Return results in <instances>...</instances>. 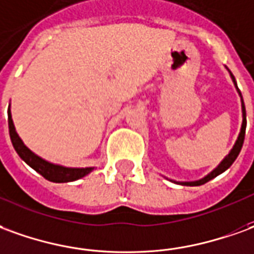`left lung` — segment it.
Instances as JSON below:
<instances>
[{"label":"left lung","mask_w":254,"mask_h":254,"mask_svg":"<svg viewBox=\"0 0 254 254\" xmlns=\"http://www.w3.org/2000/svg\"><path fill=\"white\" fill-rule=\"evenodd\" d=\"M232 81H234V85H235V88L238 89V86H237V82H235V78L231 74ZM239 92V89H238ZM239 95H241V92H239ZM242 97V96H241ZM242 114H244V121H242V127H241V133H239L238 140H237V143L234 145V148L231 150V152L227 155L224 159H223V162L216 168V169L212 172V173H209L206 177H203L201 180H198V182H190V183H182L183 186H202V184H205L209 180H212L216 176H219L220 173H223L224 170H227L232 164H234V161L237 159V157L239 155V152H241V148H242V145H244V140H245V132H246V110H245V104L244 100H242Z\"/></svg>","instance_id":"1"}]
</instances>
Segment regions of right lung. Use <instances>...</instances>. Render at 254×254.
I'll return each mask as SVG.
<instances>
[{
  "instance_id": "add662e5",
  "label": "right lung",
  "mask_w": 254,
  "mask_h": 254,
  "mask_svg": "<svg viewBox=\"0 0 254 254\" xmlns=\"http://www.w3.org/2000/svg\"><path fill=\"white\" fill-rule=\"evenodd\" d=\"M8 127H9V136L10 141L13 144V148L16 152L19 154V157L22 158L23 161L31 166L35 172H38L41 176H44L47 180L53 183H67L78 180L81 177L86 176L90 173L93 168H84V169H75V168H64V166H59V165L49 164L47 161H44L42 158L35 155L34 152H31L26 145L23 144L20 137L17 136V133L13 127V121L10 113H8Z\"/></svg>"
}]
</instances>
